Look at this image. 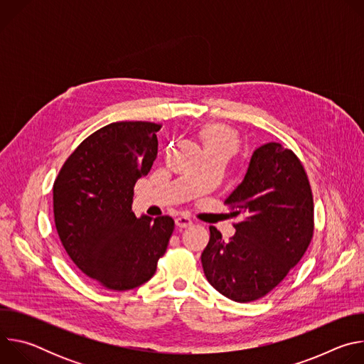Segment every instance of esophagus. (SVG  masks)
Returning a JSON list of instances; mask_svg holds the SVG:
<instances>
[{
  "label": "esophagus",
  "instance_id": "obj_1",
  "mask_svg": "<svg viewBox=\"0 0 364 364\" xmlns=\"http://www.w3.org/2000/svg\"><path fill=\"white\" fill-rule=\"evenodd\" d=\"M176 225H177V228H180V229H184V228H188V226H191V225H193V220H191L190 218H187V216L181 215V216H178V218L176 219Z\"/></svg>",
  "mask_w": 364,
  "mask_h": 364
}]
</instances>
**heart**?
<instances>
[{"label":"heart","mask_w":364,"mask_h":364,"mask_svg":"<svg viewBox=\"0 0 364 364\" xmlns=\"http://www.w3.org/2000/svg\"><path fill=\"white\" fill-rule=\"evenodd\" d=\"M200 138L204 146V151L222 152L228 157L233 155L239 148V136L229 127L215 124L205 127L200 132Z\"/></svg>","instance_id":"b5f03b06"}]
</instances>
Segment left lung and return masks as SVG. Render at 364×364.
<instances>
[{
  "instance_id": "left-lung-1",
  "label": "left lung",
  "mask_w": 364,
  "mask_h": 364,
  "mask_svg": "<svg viewBox=\"0 0 364 364\" xmlns=\"http://www.w3.org/2000/svg\"><path fill=\"white\" fill-rule=\"evenodd\" d=\"M226 204L243 219L229 240L210 226L201 265L216 291L232 301L250 302L271 292L308 249L314 230L313 194L296 155L268 142L253 151Z\"/></svg>"
}]
</instances>
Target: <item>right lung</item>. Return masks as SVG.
I'll return each instance as SVG.
<instances>
[{
	"label": "right lung",
	"mask_w": 364,
	"mask_h": 364,
	"mask_svg": "<svg viewBox=\"0 0 364 364\" xmlns=\"http://www.w3.org/2000/svg\"><path fill=\"white\" fill-rule=\"evenodd\" d=\"M152 122H114L87 136L53 186L55 223L75 265L115 291L152 278L174 230L170 216L136 218L134 186L157 157Z\"/></svg>",
	"instance_id": "right-lung-1"
}]
</instances>
